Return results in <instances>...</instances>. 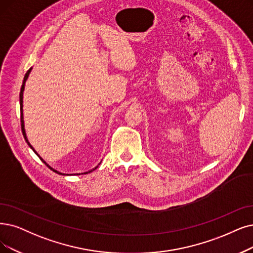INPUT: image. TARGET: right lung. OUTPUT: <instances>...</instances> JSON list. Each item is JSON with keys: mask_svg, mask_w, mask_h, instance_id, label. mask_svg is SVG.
<instances>
[{"mask_svg": "<svg viewBox=\"0 0 253 253\" xmlns=\"http://www.w3.org/2000/svg\"><path fill=\"white\" fill-rule=\"evenodd\" d=\"M31 70H32V67L30 68L28 72L26 73V75H25V78H24V81H23V85H22V88H21V93H19V105H21V125H22V132H23V135H24V138H25V140H26V142L28 143V145L31 147L32 149H33V151L34 153L39 157V159L42 160L43 163L48 167V168H50L52 169L54 172H56V173H58V174H63V173H61V172H59V171H57V170H55V169H53L52 167H50L48 164H46V162L45 161H43L42 158H40V156L36 153V150L33 148V146L30 144V142L28 141V138H27V135H26V130H25V124H24V114H23V94H24V90H25V84H26V81H27V79H28V77H29V75H30V73H31ZM100 164V163H99ZM98 164V165H99ZM98 166H96L95 168H93V169H91V170H89V171H87V172H84V174H86V173H89V172H91V171H93V170H95L96 168H97ZM80 174V173H79ZM83 174V173H82ZM63 175H65V174H63ZM66 175H70V174H66Z\"/></svg>", "mask_w": 253, "mask_h": 253, "instance_id": "right-lung-1", "label": "right lung"}]
</instances>
